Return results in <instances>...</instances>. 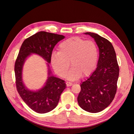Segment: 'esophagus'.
<instances>
[{
	"instance_id": "obj_1",
	"label": "esophagus",
	"mask_w": 134,
	"mask_h": 134,
	"mask_svg": "<svg viewBox=\"0 0 134 134\" xmlns=\"http://www.w3.org/2000/svg\"><path fill=\"white\" fill-rule=\"evenodd\" d=\"M66 86L67 87H70V86H71L72 85V83H71V82H67L66 83Z\"/></svg>"
}]
</instances>
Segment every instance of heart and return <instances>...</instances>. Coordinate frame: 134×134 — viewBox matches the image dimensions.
Masks as SVG:
<instances>
[{"instance_id":"b5f03b06","label":"heart","mask_w":134,"mask_h":134,"mask_svg":"<svg viewBox=\"0 0 134 134\" xmlns=\"http://www.w3.org/2000/svg\"><path fill=\"white\" fill-rule=\"evenodd\" d=\"M98 51L96 43L79 37H72L61 42L59 52H52L50 61L55 71L59 76L66 75L70 80L90 75L96 67Z\"/></svg>"}]
</instances>
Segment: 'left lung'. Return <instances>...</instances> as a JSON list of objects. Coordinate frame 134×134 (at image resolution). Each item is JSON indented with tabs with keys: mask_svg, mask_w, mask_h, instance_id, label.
I'll list each match as a JSON object with an SVG mask.
<instances>
[{
	"mask_svg": "<svg viewBox=\"0 0 134 134\" xmlns=\"http://www.w3.org/2000/svg\"><path fill=\"white\" fill-rule=\"evenodd\" d=\"M94 39L99 48V59L94 71L80 84L78 97L79 106L91 113H97L107 108L115 98L119 67L112 43L98 34L86 32Z\"/></svg>",
	"mask_w": 134,
	"mask_h": 134,
	"instance_id": "1",
	"label": "left lung"
}]
</instances>
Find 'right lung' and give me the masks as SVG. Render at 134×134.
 <instances>
[{
  "label": "right lung",
  "instance_id": "add662e5",
  "mask_svg": "<svg viewBox=\"0 0 134 134\" xmlns=\"http://www.w3.org/2000/svg\"><path fill=\"white\" fill-rule=\"evenodd\" d=\"M65 38L61 35L40 31L23 41L14 66L17 90L23 100L32 110L38 113H47L59 103L60 95L66 88L65 81L52 75L49 64L55 46ZM32 53L42 57L48 63V79L44 86L38 91L28 90L22 80L23 66L27 57Z\"/></svg>",
  "mask_w": 134,
  "mask_h": 134
}]
</instances>
